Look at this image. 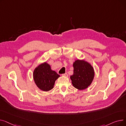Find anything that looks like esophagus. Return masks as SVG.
<instances>
[{
  "label": "esophagus",
  "mask_w": 126,
  "mask_h": 126,
  "mask_svg": "<svg viewBox=\"0 0 126 126\" xmlns=\"http://www.w3.org/2000/svg\"><path fill=\"white\" fill-rule=\"evenodd\" d=\"M62 76L64 77H68V74L67 73H65L64 74H62Z\"/></svg>",
  "instance_id": "obj_1"
}]
</instances>
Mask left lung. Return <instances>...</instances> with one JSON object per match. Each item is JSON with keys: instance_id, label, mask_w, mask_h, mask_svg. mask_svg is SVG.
<instances>
[{"instance_id": "8db88e82", "label": "left lung", "mask_w": 126, "mask_h": 126, "mask_svg": "<svg viewBox=\"0 0 126 126\" xmlns=\"http://www.w3.org/2000/svg\"><path fill=\"white\" fill-rule=\"evenodd\" d=\"M73 66L74 74L70 77L72 85L79 90L86 89L94 79L93 67L84 60H77L73 63Z\"/></svg>"}]
</instances>
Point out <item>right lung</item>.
Returning <instances> with one entry per match:
<instances>
[{
	"mask_svg": "<svg viewBox=\"0 0 126 126\" xmlns=\"http://www.w3.org/2000/svg\"><path fill=\"white\" fill-rule=\"evenodd\" d=\"M60 76L51 70L46 62L40 64L34 70L33 78L37 86L42 91H48L54 88L55 81Z\"/></svg>",
	"mask_w": 126,
	"mask_h": 126,
	"instance_id": "right-lung-1",
	"label": "right lung"
}]
</instances>
